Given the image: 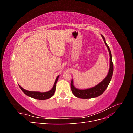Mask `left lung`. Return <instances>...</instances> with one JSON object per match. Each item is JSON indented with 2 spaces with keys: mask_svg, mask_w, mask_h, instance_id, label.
<instances>
[{
  "mask_svg": "<svg viewBox=\"0 0 133 133\" xmlns=\"http://www.w3.org/2000/svg\"><path fill=\"white\" fill-rule=\"evenodd\" d=\"M102 37L104 40V42L105 43L107 47L108 48L109 53L110 55V68L108 72V74L107 76V77L104 79L102 82H100L99 84H98L97 85L91 88H89V89H87L85 90H80L75 88L73 85V80H72L70 84L71 89L73 94L77 98H79L81 99H90L97 97V96L102 94L104 92V91L105 90L111 79L112 73H113V63H112V61L111 53L109 49V47L108 44L106 43L105 38H104V37L102 35Z\"/></svg>",
  "mask_w": 133,
  "mask_h": 133,
  "instance_id": "obj_1",
  "label": "left lung"
}]
</instances>
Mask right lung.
I'll return each mask as SVG.
<instances>
[{
  "mask_svg": "<svg viewBox=\"0 0 133 133\" xmlns=\"http://www.w3.org/2000/svg\"><path fill=\"white\" fill-rule=\"evenodd\" d=\"M58 78H59V76H58V77L57 78V79H56L55 82L54 84L53 87L51 89V90H50V91H48V92H45L28 91L26 90H25L24 89H23V88H22L20 85H19V86L24 93L26 95L30 96V97L35 99H38V100H45V99L50 98L51 96L54 95L55 91L56 84H57Z\"/></svg>",
  "mask_w": 133,
  "mask_h": 133,
  "instance_id": "right-lung-1",
  "label": "right lung"
}]
</instances>
